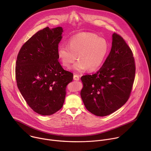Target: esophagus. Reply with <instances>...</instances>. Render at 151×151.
<instances>
[{
    "instance_id": "34e87169",
    "label": "esophagus",
    "mask_w": 151,
    "mask_h": 151,
    "mask_svg": "<svg viewBox=\"0 0 151 151\" xmlns=\"http://www.w3.org/2000/svg\"><path fill=\"white\" fill-rule=\"evenodd\" d=\"M73 79H74L75 81H79V76L77 75H74V76H73Z\"/></svg>"
}]
</instances>
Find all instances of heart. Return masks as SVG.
Masks as SVG:
<instances>
[{"instance_id": "1", "label": "heart", "mask_w": 151, "mask_h": 151, "mask_svg": "<svg viewBox=\"0 0 151 151\" xmlns=\"http://www.w3.org/2000/svg\"><path fill=\"white\" fill-rule=\"evenodd\" d=\"M109 51L107 41L91 33H82L72 37L68 45L61 44L57 48V56L62 65L69 69L76 60L72 69L76 72L88 69L93 72L103 63Z\"/></svg>"}]
</instances>
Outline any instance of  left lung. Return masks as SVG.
<instances>
[{
  "label": "left lung",
  "mask_w": 151,
  "mask_h": 151,
  "mask_svg": "<svg viewBox=\"0 0 151 151\" xmlns=\"http://www.w3.org/2000/svg\"><path fill=\"white\" fill-rule=\"evenodd\" d=\"M135 72L131 49L121 36L114 33L111 52L102 67L92 75L81 77V96L86 109L105 116L121 108L130 96Z\"/></svg>",
  "instance_id": "obj_1"
}]
</instances>
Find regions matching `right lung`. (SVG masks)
Listing matches in <instances>:
<instances>
[{"label": "right lung", "instance_id": "right-lung-1", "mask_svg": "<svg viewBox=\"0 0 151 151\" xmlns=\"http://www.w3.org/2000/svg\"><path fill=\"white\" fill-rule=\"evenodd\" d=\"M63 32L61 27L38 31L17 56V87L27 104L42 115H52L61 108L67 85L73 80V73L58 62L57 51Z\"/></svg>", "mask_w": 151, "mask_h": 151}]
</instances>
